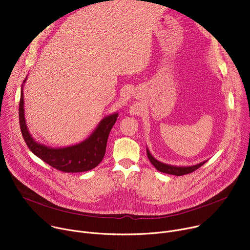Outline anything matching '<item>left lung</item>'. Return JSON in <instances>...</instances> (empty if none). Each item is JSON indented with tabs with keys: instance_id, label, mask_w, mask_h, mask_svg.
I'll return each mask as SVG.
<instances>
[{
	"instance_id": "left-lung-1",
	"label": "left lung",
	"mask_w": 250,
	"mask_h": 250,
	"mask_svg": "<svg viewBox=\"0 0 250 250\" xmlns=\"http://www.w3.org/2000/svg\"><path fill=\"white\" fill-rule=\"evenodd\" d=\"M146 153H147V157L149 159V161L151 162V164L160 172H163V173H166V174H171V175H175V176H182V175H185V174H189L193 171H195L196 169L200 168L203 164H205L207 162L206 161H203L199 164H196V165H192V166H175V165H170V164H165L163 162H160L158 161L157 159H155L150 151L148 150V148H146Z\"/></svg>"
}]
</instances>
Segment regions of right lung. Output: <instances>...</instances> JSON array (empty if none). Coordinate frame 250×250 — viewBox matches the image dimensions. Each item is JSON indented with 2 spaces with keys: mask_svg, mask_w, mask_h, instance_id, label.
Returning <instances> with one entry per match:
<instances>
[{
  "mask_svg": "<svg viewBox=\"0 0 250 250\" xmlns=\"http://www.w3.org/2000/svg\"><path fill=\"white\" fill-rule=\"evenodd\" d=\"M26 78L27 77H25L21 85L19 117L21 134L30 151L45 163L62 172H85L98 166L104 156L106 141H108L112 127L117 122L119 114L115 113L104 117L90 136L80 144L56 148L42 145L31 136L25 123L23 85Z\"/></svg>",
  "mask_w": 250,
  "mask_h": 250,
  "instance_id": "right-lung-1",
  "label": "right lung"
}]
</instances>
